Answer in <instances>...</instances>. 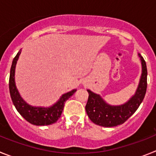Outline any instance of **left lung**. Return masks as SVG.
I'll return each mask as SVG.
<instances>
[{
    "label": "left lung",
    "instance_id": "obj_1",
    "mask_svg": "<svg viewBox=\"0 0 156 156\" xmlns=\"http://www.w3.org/2000/svg\"><path fill=\"white\" fill-rule=\"evenodd\" d=\"M140 57L142 73L136 93L127 102L121 105H110L101 98L99 94L87 90V102L86 105V112L90 120L101 126L112 127L122 124L138 108L145 95L147 90V66L143 57L138 54Z\"/></svg>",
    "mask_w": 156,
    "mask_h": 156
}]
</instances>
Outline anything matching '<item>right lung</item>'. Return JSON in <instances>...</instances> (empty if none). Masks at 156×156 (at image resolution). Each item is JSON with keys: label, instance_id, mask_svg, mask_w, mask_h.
I'll use <instances>...</instances> for the list:
<instances>
[{"label": "right lung", "instance_id": "add662e5", "mask_svg": "<svg viewBox=\"0 0 156 156\" xmlns=\"http://www.w3.org/2000/svg\"><path fill=\"white\" fill-rule=\"evenodd\" d=\"M20 54H21V50L18 52L16 57L14 58L10 70L9 90H10L12 102L20 115L31 124L36 125V126L53 124L57 122L58 119L61 117L66 101L76 91V90L75 89L68 93L64 94L55 104L48 108L34 107V106L28 105L19 94L16 88V82H15V70H16V63H17Z\"/></svg>", "mask_w": 156, "mask_h": 156}]
</instances>
